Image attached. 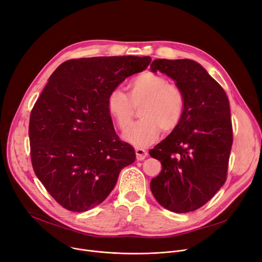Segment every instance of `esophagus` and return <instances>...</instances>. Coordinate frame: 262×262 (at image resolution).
<instances>
[{"label":"esophagus","instance_id":"obj_1","mask_svg":"<svg viewBox=\"0 0 262 262\" xmlns=\"http://www.w3.org/2000/svg\"><path fill=\"white\" fill-rule=\"evenodd\" d=\"M146 155L147 152L144 149H141V147H137V149H136V156H137L138 161H143Z\"/></svg>","mask_w":262,"mask_h":262}]
</instances>
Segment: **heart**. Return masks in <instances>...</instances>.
<instances>
[{
  "instance_id": "b5f03b06",
  "label": "heart",
  "mask_w": 262,
  "mask_h": 262,
  "mask_svg": "<svg viewBox=\"0 0 262 262\" xmlns=\"http://www.w3.org/2000/svg\"><path fill=\"white\" fill-rule=\"evenodd\" d=\"M129 97L121 89L111 91L107 98V110L120 129L126 130L132 124L135 107L143 103L139 116L142 118L124 134V139L136 145L153 143L161 134L174 129L183 117L185 96L176 84L166 78L146 72L129 83Z\"/></svg>"
}]
</instances>
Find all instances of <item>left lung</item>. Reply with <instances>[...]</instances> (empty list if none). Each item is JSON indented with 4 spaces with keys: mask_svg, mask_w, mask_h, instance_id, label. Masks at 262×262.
<instances>
[{
    "mask_svg": "<svg viewBox=\"0 0 262 262\" xmlns=\"http://www.w3.org/2000/svg\"><path fill=\"white\" fill-rule=\"evenodd\" d=\"M151 72L166 74L185 96L178 126L149 151L163 167L151 181V191L169 211H195L226 181L233 139L229 100L219 82L192 60L156 59Z\"/></svg>",
    "mask_w": 262,
    "mask_h": 262,
    "instance_id": "left-lung-1",
    "label": "left lung"
}]
</instances>
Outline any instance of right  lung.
<instances>
[{"instance_id": "add662e5", "label": "right lung", "mask_w": 262, "mask_h": 262, "mask_svg": "<svg viewBox=\"0 0 262 262\" xmlns=\"http://www.w3.org/2000/svg\"><path fill=\"white\" fill-rule=\"evenodd\" d=\"M150 56H95L62 63L33 107L29 137L33 169L54 200L73 212L103 202L120 171L136 159L119 139L107 98Z\"/></svg>"}]
</instances>
